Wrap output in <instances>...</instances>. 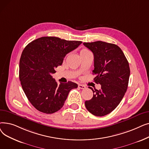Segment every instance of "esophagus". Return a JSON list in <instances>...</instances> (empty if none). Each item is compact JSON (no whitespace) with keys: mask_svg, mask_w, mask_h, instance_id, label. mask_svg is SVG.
<instances>
[{"mask_svg":"<svg viewBox=\"0 0 149 149\" xmlns=\"http://www.w3.org/2000/svg\"><path fill=\"white\" fill-rule=\"evenodd\" d=\"M79 86V88L80 89H84L86 88V87L84 85H82V84H79V86Z\"/></svg>","mask_w":149,"mask_h":149,"instance_id":"esophagus-1","label":"esophagus"}]
</instances>
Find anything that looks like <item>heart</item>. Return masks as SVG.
<instances>
[{"label":"heart","mask_w":149,"mask_h":149,"mask_svg":"<svg viewBox=\"0 0 149 149\" xmlns=\"http://www.w3.org/2000/svg\"><path fill=\"white\" fill-rule=\"evenodd\" d=\"M88 51H88V50L86 49H83L80 51V54H81V53H83V52H88Z\"/></svg>","instance_id":"1"}]
</instances>
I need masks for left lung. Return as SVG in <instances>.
<instances>
[{"mask_svg": "<svg viewBox=\"0 0 149 149\" xmlns=\"http://www.w3.org/2000/svg\"><path fill=\"white\" fill-rule=\"evenodd\" d=\"M94 56V81L101 89L94 91L85 106L92 114L102 116L112 112L126 93L130 76L129 62L118 46L101 41L83 43Z\"/></svg>", "mask_w": 149, "mask_h": 149, "instance_id": "8db88e82", "label": "left lung"}]
</instances>
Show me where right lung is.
<instances>
[{
  "instance_id": "right-lung-1",
  "label": "right lung",
  "mask_w": 149,
  "mask_h": 149,
  "mask_svg": "<svg viewBox=\"0 0 149 149\" xmlns=\"http://www.w3.org/2000/svg\"><path fill=\"white\" fill-rule=\"evenodd\" d=\"M81 43L42 37L23 49L19 63V79L29 102L38 111L50 114L59 111L70 91L78 87L72 81L58 84L52 74L62 65L66 55Z\"/></svg>"
}]
</instances>
